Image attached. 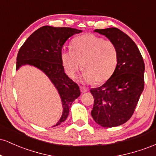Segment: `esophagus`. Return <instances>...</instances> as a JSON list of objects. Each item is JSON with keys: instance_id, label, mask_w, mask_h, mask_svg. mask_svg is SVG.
<instances>
[{"instance_id": "34e87169", "label": "esophagus", "mask_w": 156, "mask_h": 156, "mask_svg": "<svg viewBox=\"0 0 156 156\" xmlns=\"http://www.w3.org/2000/svg\"><path fill=\"white\" fill-rule=\"evenodd\" d=\"M80 92L81 93H84V92H87L88 91V89L83 87H80Z\"/></svg>"}]
</instances>
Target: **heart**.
<instances>
[{
  "label": "heart",
  "instance_id": "heart-1",
  "mask_svg": "<svg viewBox=\"0 0 156 156\" xmlns=\"http://www.w3.org/2000/svg\"><path fill=\"white\" fill-rule=\"evenodd\" d=\"M70 48L71 51L62 52L61 60L66 73L71 78H74L81 66L85 81L101 84L115 71L118 50L112 41L86 34L73 39Z\"/></svg>",
  "mask_w": 156,
  "mask_h": 156
}]
</instances>
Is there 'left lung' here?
<instances>
[{"mask_svg": "<svg viewBox=\"0 0 156 156\" xmlns=\"http://www.w3.org/2000/svg\"><path fill=\"white\" fill-rule=\"evenodd\" d=\"M118 50L115 71L101 87L92 89L94 105L91 114L98 125L112 128L124 124L133 115L144 90V60L139 48L126 34L117 28L95 29Z\"/></svg>", "mask_w": 156, "mask_h": 156, "instance_id": "obj_1", "label": "left lung"}]
</instances>
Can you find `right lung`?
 <instances>
[{
	"label": "right lung",
	"instance_id": "right-lung-1",
	"mask_svg": "<svg viewBox=\"0 0 156 156\" xmlns=\"http://www.w3.org/2000/svg\"><path fill=\"white\" fill-rule=\"evenodd\" d=\"M81 32V30L76 28L42 26L30 35L17 53L16 70L26 64L38 68L49 78L58 90L63 112L59 121L53 127L66 120L73 102L80 94L78 84L64 73L61 53L66 41Z\"/></svg>",
	"mask_w": 156,
	"mask_h": 156
}]
</instances>
